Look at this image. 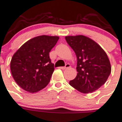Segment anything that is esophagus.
I'll list each match as a JSON object with an SVG mask.
<instances>
[{
	"mask_svg": "<svg viewBox=\"0 0 122 122\" xmlns=\"http://www.w3.org/2000/svg\"><path fill=\"white\" fill-rule=\"evenodd\" d=\"M71 67V66H70V64H66L65 65V66H63V67H61L60 68L62 69V70H65V69H67V68H70Z\"/></svg>",
	"mask_w": 122,
	"mask_h": 122,
	"instance_id": "1",
	"label": "esophagus"
}]
</instances>
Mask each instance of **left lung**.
Listing matches in <instances>:
<instances>
[{"label":"left lung","mask_w":122,"mask_h":122,"mask_svg":"<svg viewBox=\"0 0 122 122\" xmlns=\"http://www.w3.org/2000/svg\"><path fill=\"white\" fill-rule=\"evenodd\" d=\"M67 43L76 53V77L70 85L84 94L94 92L107 81L111 72L108 57L102 48L83 35L66 36Z\"/></svg>","instance_id":"obj_1"}]
</instances>
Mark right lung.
Returning <instances> with one entry per match:
<instances>
[{"mask_svg":"<svg viewBox=\"0 0 122 122\" xmlns=\"http://www.w3.org/2000/svg\"><path fill=\"white\" fill-rule=\"evenodd\" d=\"M59 39V36L35 37L14 54L10 63L12 76L25 91L34 93L48 85L54 70L49 53Z\"/></svg>","mask_w":122,"mask_h":122,"instance_id":"right-lung-1","label":"right lung"}]
</instances>
